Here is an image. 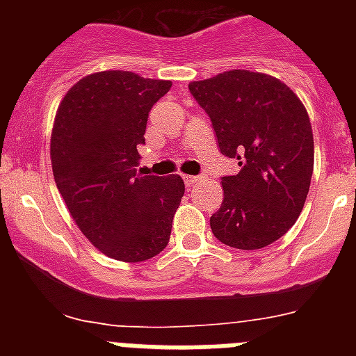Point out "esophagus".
Returning <instances> with one entry per match:
<instances>
[{
	"label": "esophagus",
	"instance_id": "obj_1",
	"mask_svg": "<svg viewBox=\"0 0 356 356\" xmlns=\"http://www.w3.org/2000/svg\"><path fill=\"white\" fill-rule=\"evenodd\" d=\"M181 178H184L185 185H193V184H196L197 180H200V176H193V175H184Z\"/></svg>",
	"mask_w": 356,
	"mask_h": 356
}]
</instances>
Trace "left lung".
<instances>
[{
  "mask_svg": "<svg viewBox=\"0 0 356 356\" xmlns=\"http://www.w3.org/2000/svg\"><path fill=\"white\" fill-rule=\"evenodd\" d=\"M188 90L212 121L219 149L238 160L222 176L225 200L210 217L217 241L260 250L289 232L303 210L314 171V137L307 110L269 74L226 71Z\"/></svg>",
  "mask_w": 356,
  "mask_h": 356,
  "instance_id": "1",
  "label": "left lung"
}]
</instances>
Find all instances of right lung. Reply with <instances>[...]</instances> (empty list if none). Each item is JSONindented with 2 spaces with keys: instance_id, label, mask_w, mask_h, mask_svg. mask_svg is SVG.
Returning a JSON list of instances; mask_svg holds the SVG:
<instances>
[{
  "instance_id": "obj_1",
  "label": "right lung",
  "mask_w": 356,
  "mask_h": 356,
  "mask_svg": "<svg viewBox=\"0 0 356 356\" xmlns=\"http://www.w3.org/2000/svg\"><path fill=\"white\" fill-rule=\"evenodd\" d=\"M171 81L130 71L81 78L62 99L51 135L56 187L78 228L106 257L143 262L168 246L185 185L178 175L140 176L149 110Z\"/></svg>"
}]
</instances>
